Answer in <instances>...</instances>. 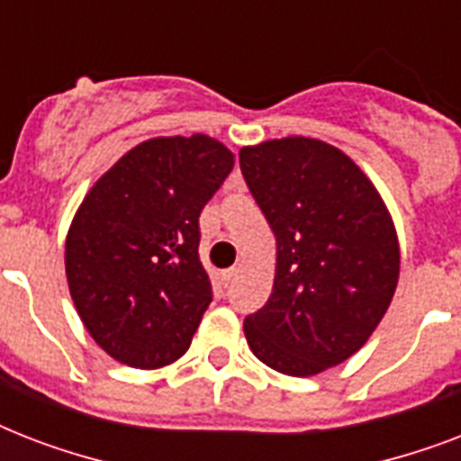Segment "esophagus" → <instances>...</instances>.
<instances>
[{"label": "esophagus", "instance_id": "esophagus-1", "mask_svg": "<svg viewBox=\"0 0 461 461\" xmlns=\"http://www.w3.org/2000/svg\"><path fill=\"white\" fill-rule=\"evenodd\" d=\"M234 275H237V270H234V267H230V270H222V273H220V285H222V287H227V285L234 280Z\"/></svg>", "mask_w": 461, "mask_h": 461}]
</instances>
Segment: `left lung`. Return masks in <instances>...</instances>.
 Here are the masks:
<instances>
[{
  "mask_svg": "<svg viewBox=\"0 0 461 461\" xmlns=\"http://www.w3.org/2000/svg\"><path fill=\"white\" fill-rule=\"evenodd\" d=\"M239 162L277 244L273 294L244 321L246 342L273 371L318 375L354 357L393 302V215L364 169L325 140H263Z\"/></svg>",
  "mask_w": 461,
  "mask_h": 461,
  "instance_id": "left-lung-1",
  "label": "left lung"
}]
</instances>
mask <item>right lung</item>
<instances>
[{
  "mask_svg": "<svg viewBox=\"0 0 461 461\" xmlns=\"http://www.w3.org/2000/svg\"><path fill=\"white\" fill-rule=\"evenodd\" d=\"M231 167L234 153L205 133L148 139L76 210L64 249L68 292L119 364L153 371L186 354L212 302L198 217Z\"/></svg>",
  "mask_w": 461,
  "mask_h": 461,
  "instance_id": "1",
  "label": "right lung"
}]
</instances>
